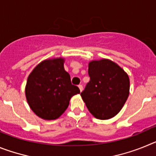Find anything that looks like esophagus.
Listing matches in <instances>:
<instances>
[{
	"label": "esophagus",
	"mask_w": 156,
	"mask_h": 156,
	"mask_svg": "<svg viewBox=\"0 0 156 156\" xmlns=\"http://www.w3.org/2000/svg\"><path fill=\"white\" fill-rule=\"evenodd\" d=\"M78 87H79V88H80V91H82V90H83V85L80 84Z\"/></svg>",
	"instance_id": "esophagus-1"
}]
</instances>
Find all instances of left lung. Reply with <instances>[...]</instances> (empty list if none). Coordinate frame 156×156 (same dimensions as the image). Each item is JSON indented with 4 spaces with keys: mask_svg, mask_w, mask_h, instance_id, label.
I'll list each match as a JSON object with an SVG mask.
<instances>
[{
    "mask_svg": "<svg viewBox=\"0 0 156 156\" xmlns=\"http://www.w3.org/2000/svg\"><path fill=\"white\" fill-rule=\"evenodd\" d=\"M90 81L80 95L90 113L108 119L122 109L129 96V80L124 70L108 59L89 63Z\"/></svg>",
    "mask_w": 156,
    "mask_h": 156,
    "instance_id": "left-lung-1",
    "label": "left lung"
}]
</instances>
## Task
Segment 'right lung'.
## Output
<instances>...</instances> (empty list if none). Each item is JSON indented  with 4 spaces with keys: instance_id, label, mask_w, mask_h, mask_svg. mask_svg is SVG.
Here are the masks:
<instances>
[{
    "instance_id": "obj_1",
    "label": "right lung",
    "mask_w": 156,
    "mask_h": 156,
    "mask_svg": "<svg viewBox=\"0 0 156 156\" xmlns=\"http://www.w3.org/2000/svg\"><path fill=\"white\" fill-rule=\"evenodd\" d=\"M63 62V58L45 60L33 70L27 80V102L42 119L58 118L68 108L70 98L80 93L78 87L72 84Z\"/></svg>"
}]
</instances>
